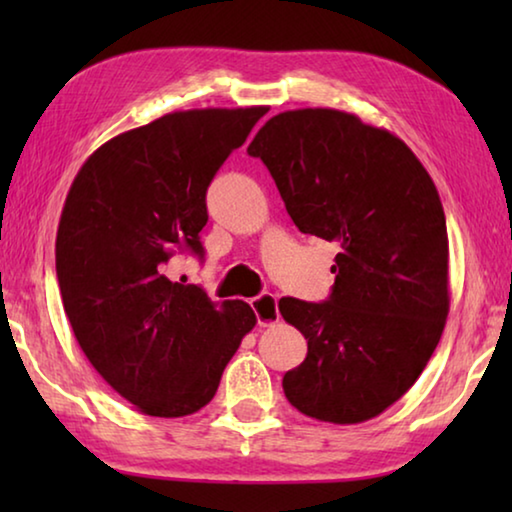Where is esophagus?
<instances>
[{
  "instance_id": "esophagus-1",
  "label": "esophagus",
  "mask_w": 512,
  "mask_h": 512,
  "mask_svg": "<svg viewBox=\"0 0 512 512\" xmlns=\"http://www.w3.org/2000/svg\"><path fill=\"white\" fill-rule=\"evenodd\" d=\"M250 307L255 309L259 325H273L280 320V309H277V298L273 293H259V296L250 300Z\"/></svg>"
}]
</instances>
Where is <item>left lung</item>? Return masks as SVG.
I'll list each match as a JSON object with an SVG mask.
<instances>
[{"label": "left lung", "instance_id": "8db88e82", "mask_svg": "<svg viewBox=\"0 0 512 512\" xmlns=\"http://www.w3.org/2000/svg\"><path fill=\"white\" fill-rule=\"evenodd\" d=\"M248 153L271 171L298 230L341 248L329 300L277 302L307 339L284 395L320 422L375 418L415 384L445 329L449 241L438 189L400 137L334 108L280 112Z\"/></svg>", "mask_w": 512, "mask_h": 512}]
</instances>
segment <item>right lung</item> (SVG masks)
Returning <instances> with one entry per match:
<instances>
[{
    "label": "right lung",
    "instance_id": "right-lung-1",
    "mask_svg": "<svg viewBox=\"0 0 512 512\" xmlns=\"http://www.w3.org/2000/svg\"><path fill=\"white\" fill-rule=\"evenodd\" d=\"M266 106L169 112L101 144L76 173L56 235L63 307L94 370L155 418L212 400L257 318L164 275L180 250L203 255L205 192Z\"/></svg>",
    "mask_w": 512,
    "mask_h": 512
}]
</instances>
